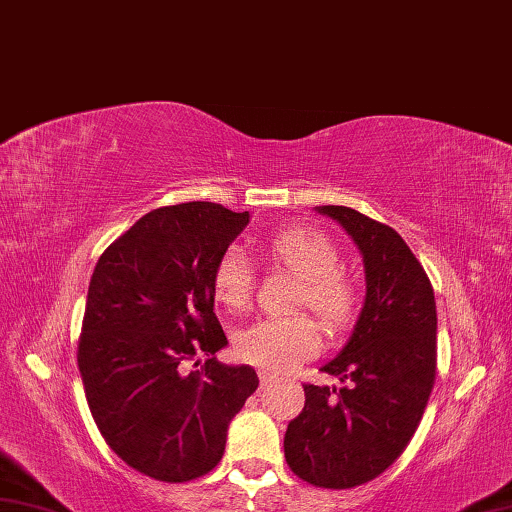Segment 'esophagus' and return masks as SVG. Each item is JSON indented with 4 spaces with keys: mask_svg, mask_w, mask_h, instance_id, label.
<instances>
[{
    "mask_svg": "<svg viewBox=\"0 0 512 512\" xmlns=\"http://www.w3.org/2000/svg\"><path fill=\"white\" fill-rule=\"evenodd\" d=\"M258 376H260V385H263V388H269V385L276 383V376L267 370H260Z\"/></svg>",
    "mask_w": 512,
    "mask_h": 512,
    "instance_id": "1",
    "label": "esophagus"
}]
</instances>
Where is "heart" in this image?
<instances>
[{"mask_svg": "<svg viewBox=\"0 0 512 512\" xmlns=\"http://www.w3.org/2000/svg\"><path fill=\"white\" fill-rule=\"evenodd\" d=\"M265 254L301 278L298 307H310L330 330H343L359 312L361 283L341 267L334 240L314 227H287L265 240ZM256 287L254 267L240 249H227L218 258L211 289L218 305L243 312L252 303ZM236 352L243 361L272 374L289 372L321 352V330L312 316H269L245 327L236 336Z\"/></svg>", "mask_w": 512, "mask_h": 512, "instance_id": "obj_1", "label": "heart"}]
</instances>
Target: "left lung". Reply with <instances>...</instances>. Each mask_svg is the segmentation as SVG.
Here are the masks:
<instances>
[{
  "label": "left lung",
  "instance_id": "1",
  "mask_svg": "<svg viewBox=\"0 0 512 512\" xmlns=\"http://www.w3.org/2000/svg\"><path fill=\"white\" fill-rule=\"evenodd\" d=\"M318 214L359 245L368 292L350 341L321 368L343 388L303 385L285 459L307 484L343 490L388 470L417 432L437 376V305L426 269L392 227L339 205Z\"/></svg>",
  "mask_w": 512,
  "mask_h": 512
}]
</instances>
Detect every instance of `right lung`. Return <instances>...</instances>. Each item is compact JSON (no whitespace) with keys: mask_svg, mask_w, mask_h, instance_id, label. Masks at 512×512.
<instances>
[{"mask_svg":"<svg viewBox=\"0 0 512 512\" xmlns=\"http://www.w3.org/2000/svg\"><path fill=\"white\" fill-rule=\"evenodd\" d=\"M247 223L249 211L216 202L153 209L93 269L77 341L86 401L109 448L151 479L182 484L214 470L229 421L258 388L254 368L214 356L227 336L211 276ZM198 353L212 359L185 373Z\"/></svg>","mask_w":512,"mask_h":512,"instance_id":"right-lung-1","label":"right lung"}]
</instances>
